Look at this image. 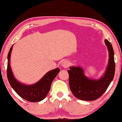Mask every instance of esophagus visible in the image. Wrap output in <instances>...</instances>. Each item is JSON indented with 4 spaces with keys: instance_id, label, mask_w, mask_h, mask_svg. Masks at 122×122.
Instances as JSON below:
<instances>
[{
    "instance_id": "34e87169",
    "label": "esophagus",
    "mask_w": 122,
    "mask_h": 122,
    "mask_svg": "<svg viewBox=\"0 0 122 122\" xmlns=\"http://www.w3.org/2000/svg\"><path fill=\"white\" fill-rule=\"evenodd\" d=\"M61 65L62 66H63V68H66L69 67V62L68 61H64L62 63H61Z\"/></svg>"
}]
</instances>
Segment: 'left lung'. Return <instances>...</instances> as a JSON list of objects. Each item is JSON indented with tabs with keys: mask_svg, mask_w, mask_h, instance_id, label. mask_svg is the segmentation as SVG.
<instances>
[{
	"mask_svg": "<svg viewBox=\"0 0 122 122\" xmlns=\"http://www.w3.org/2000/svg\"><path fill=\"white\" fill-rule=\"evenodd\" d=\"M109 54L108 65L104 76L99 80L89 79L83 74L79 66L70 67L68 71L69 75L70 89L76 98L86 101H95L106 91L113 80L115 71L114 50L111 43L105 40Z\"/></svg>",
	"mask_w": 122,
	"mask_h": 122,
	"instance_id": "1",
	"label": "left lung"
}]
</instances>
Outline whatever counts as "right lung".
Returning <instances> with one entry per match:
<instances>
[{
	"mask_svg": "<svg viewBox=\"0 0 122 122\" xmlns=\"http://www.w3.org/2000/svg\"><path fill=\"white\" fill-rule=\"evenodd\" d=\"M12 46L8 54L7 75L8 81L11 87L19 96L24 99L31 102H38L44 99L48 94L52 82L60 72L59 68L50 71L39 82L35 84L27 86L19 82L14 78L10 68V61Z\"/></svg>",
	"mask_w": 122,
	"mask_h": 122,
	"instance_id": "1",
	"label": "right lung"
}]
</instances>
